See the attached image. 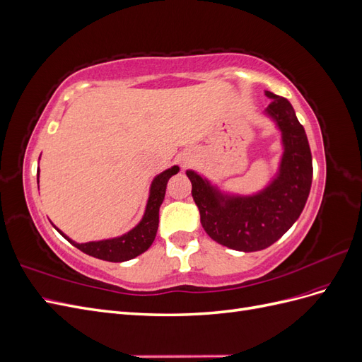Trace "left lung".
I'll return each instance as SVG.
<instances>
[{"mask_svg":"<svg viewBox=\"0 0 362 362\" xmlns=\"http://www.w3.org/2000/svg\"><path fill=\"white\" fill-rule=\"evenodd\" d=\"M266 95L272 100L267 115L275 119L284 145L278 177L270 185L252 196H228L196 172H185L205 233L218 245L242 252L266 249L286 234L299 218L313 181L310 144L291 104L272 92Z\"/></svg>","mask_w":362,"mask_h":362,"instance_id":"obj_1","label":"left lung"}]
</instances>
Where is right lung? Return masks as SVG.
<instances>
[{
  "instance_id": "1",
  "label": "right lung",
  "mask_w": 362,
  "mask_h": 362,
  "mask_svg": "<svg viewBox=\"0 0 362 362\" xmlns=\"http://www.w3.org/2000/svg\"><path fill=\"white\" fill-rule=\"evenodd\" d=\"M178 170V166H173L168 170L161 172L154 178L151 185V193L146 204L145 216L140 221V223L131 229L129 233L110 240H101V242H89L80 245L72 242L69 237L64 235L59 229L57 231L66 238L71 245H74L76 249H80L84 254L90 257L112 262H122L131 258H136L137 255L148 250L152 242H154L158 229V211L160 205L163 204L164 194H166L168 181L172 175H175Z\"/></svg>"
}]
</instances>
